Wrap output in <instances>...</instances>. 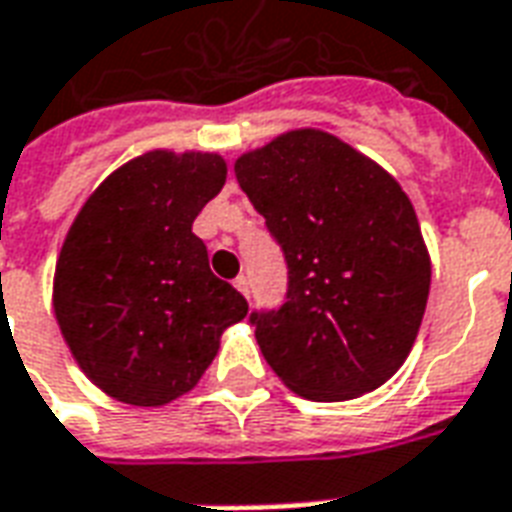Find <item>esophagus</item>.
<instances>
[{
    "label": "esophagus",
    "instance_id": "esophagus-1",
    "mask_svg": "<svg viewBox=\"0 0 512 512\" xmlns=\"http://www.w3.org/2000/svg\"><path fill=\"white\" fill-rule=\"evenodd\" d=\"M233 285H236V290L241 295H246V298H249V279H246L244 274L241 276H236V282H233Z\"/></svg>",
    "mask_w": 512,
    "mask_h": 512
}]
</instances>
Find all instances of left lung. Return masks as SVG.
<instances>
[{
  "mask_svg": "<svg viewBox=\"0 0 512 512\" xmlns=\"http://www.w3.org/2000/svg\"><path fill=\"white\" fill-rule=\"evenodd\" d=\"M287 260V301L252 314L260 352L290 391L347 401L407 361L431 257L407 192L331 132L301 127L233 165Z\"/></svg>",
  "mask_w": 512,
  "mask_h": 512,
  "instance_id": "1",
  "label": "left lung"
}]
</instances>
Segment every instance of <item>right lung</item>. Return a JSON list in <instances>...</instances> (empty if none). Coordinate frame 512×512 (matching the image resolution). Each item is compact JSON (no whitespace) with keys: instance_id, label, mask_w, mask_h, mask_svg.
Returning <instances> with one entry per match:
<instances>
[{"instance_id":"obj_1","label":"right lung","mask_w":512,"mask_h":512,"mask_svg":"<svg viewBox=\"0 0 512 512\" xmlns=\"http://www.w3.org/2000/svg\"><path fill=\"white\" fill-rule=\"evenodd\" d=\"M211 151L154 149L86 198L54 271V314L81 372L111 399L165 407L189 393L225 328L249 312L211 274L192 222L225 187Z\"/></svg>"}]
</instances>
